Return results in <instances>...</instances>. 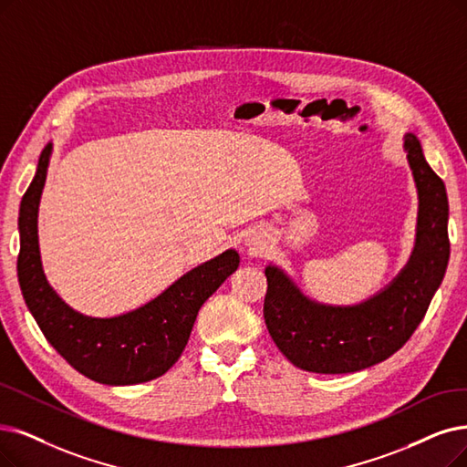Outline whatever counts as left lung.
Here are the masks:
<instances>
[{
	"label": "left lung",
	"mask_w": 467,
	"mask_h": 467,
	"mask_svg": "<svg viewBox=\"0 0 467 467\" xmlns=\"http://www.w3.org/2000/svg\"><path fill=\"white\" fill-rule=\"evenodd\" d=\"M410 169L420 193L412 258L385 291L357 306H326L306 298L291 279L266 268L265 322L285 358L314 374H350L387 360L423 320L451 256L449 199L414 134H406Z\"/></svg>",
	"instance_id": "left-lung-1"
}]
</instances>
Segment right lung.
<instances>
[{
    "mask_svg": "<svg viewBox=\"0 0 467 467\" xmlns=\"http://www.w3.org/2000/svg\"><path fill=\"white\" fill-rule=\"evenodd\" d=\"M49 155L51 145L40 155L18 213L16 272L25 303L47 343L88 379L103 385L151 381L176 364L199 308L237 270L239 254L222 253L180 277L151 303L117 318H88L74 312L49 287L38 249V204Z\"/></svg>",
    "mask_w": 467,
    "mask_h": 467,
    "instance_id": "obj_1",
    "label": "right lung"
}]
</instances>
